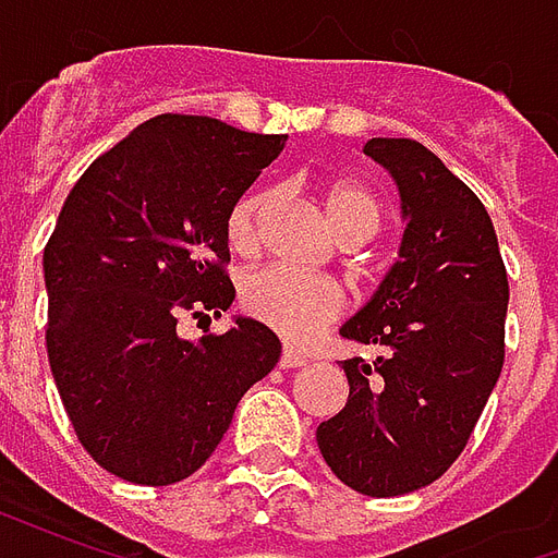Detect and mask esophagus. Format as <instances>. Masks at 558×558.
Here are the masks:
<instances>
[{
	"label": "esophagus",
	"instance_id": "esophagus-1",
	"mask_svg": "<svg viewBox=\"0 0 558 558\" xmlns=\"http://www.w3.org/2000/svg\"><path fill=\"white\" fill-rule=\"evenodd\" d=\"M302 364H307V359H304L302 352H292L290 347L280 352V367H283V371H292V367H302Z\"/></svg>",
	"mask_w": 558,
	"mask_h": 558
}]
</instances>
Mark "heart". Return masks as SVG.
I'll return each instance as SVG.
<instances>
[{"mask_svg":"<svg viewBox=\"0 0 558 558\" xmlns=\"http://www.w3.org/2000/svg\"><path fill=\"white\" fill-rule=\"evenodd\" d=\"M271 208L268 191H254L232 206L227 218V242L239 256H254L263 242V220ZM323 211L340 242H367L379 230L376 196L355 182H331L323 191ZM242 304L256 323H263L292 347H304L331 326L343 311L338 283L304 278L283 268H263L247 278Z\"/></svg>","mask_w":558,"mask_h":558,"instance_id":"heart-1","label":"heart"}]
</instances>
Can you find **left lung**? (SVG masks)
I'll return each mask as SVG.
<instances>
[{"label": "left lung", "mask_w": 558, "mask_h": 558, "mask_svg": "<svg viewBox=\"0 0 558 558\" xmlns=\"http://www.w3.org/2000/svg\"><path fill=\"white\" fill-rule=\"evenodd\" d=\"M400 191L398 263L340 338L376 362H340L350 400L316 427L331 472L364 496L421 490L472 436L505 362L508 275L481 199L415 140L364 146Z\"/></svg>", "instance_id": "obj_1"}]
</instances>
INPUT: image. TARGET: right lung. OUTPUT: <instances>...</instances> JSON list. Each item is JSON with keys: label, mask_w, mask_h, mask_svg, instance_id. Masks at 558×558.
I'll return each mask as SVG.
<instances>
[{"label": "right lung", "mask_w": 558, "mask_h": 558, "mask_svg": "<svg viewBox=\"0 0 558 558\" xmlns=\"http://www.w3.org/2000/svg\"><path fill=\"white\" fill-rule=\"evenodd\" d=\"M287 146L208 116L163 113L80 175L44 247L47 355L80 442L107 472L167 487L218 448L278 335L235 316L184 340L182 314L220 316L235 290L227 218Z\"/></svg>", "instance_id": "obj_1"}]
</instances>
